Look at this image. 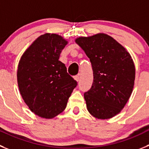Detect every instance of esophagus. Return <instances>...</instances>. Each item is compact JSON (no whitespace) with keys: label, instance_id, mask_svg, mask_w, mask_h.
Segmentation results:
<instances>
[{"label":"esophagus","instance_id":"obj_1","mask_svg":"<svg viewBox=\"0 0 149 149\" xmlns=\"http://www.w3.org/2000/svg\"><path fill=\"white\" fill-rule=\"evenodd\" d=\"M74 79L76 81H79V76H75Z\"/></svg>","mask_w":149,"mask_h":149}]
</instances>
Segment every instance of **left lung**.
I'll list each match as a JSON object with an SVG mask.
<instances>
[{
    "mask_svg": "<svg viewBox=\"0 0 149 149\" xmlns=\"http://www.w3.org/2000/svg\"><path fill=\"white\" fill-rule=\"evenodd\" d=\"M76 42L90 59L93 71L91 88L84 94L88 112L98 119L118 114L132 93L135 68L131 55L112 37L95 34Z\"/></svg>",
    "mask_w": 149,
    "mask_h": 149,
    "instance_id": "obj_1",
    "label": "left lung"
}]
</instances>
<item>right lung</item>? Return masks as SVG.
<instances>
[{"label": "right lung", "instance_id": "1", "mask_svg": "<svg viewBox=\"0 0 149 149\" xmlns=\"http://www.w3.org/2000/svg\"><path fill=\"white\" fill-rule=\"evenodd\" d=\"M68 41L56 34L40 36L20 58L17 83L20 95L32 112L53 118L63 112L77 82L59 60Z\"/></svg>", "mask_w": 149, "mask_h": 149}]
</instances>
